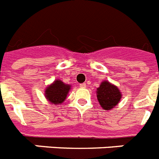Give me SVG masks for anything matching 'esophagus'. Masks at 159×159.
<instances>
[{"label": "esophagus", "instance_id": "1", "mask_svg": "<svg viewBox=\"0 0 159 159\" xmlns=\"http://www.w3.org/2000/svg\"><path fill=\"white\" fill-rule=\"evenodd\" d=\"M80 87H81V88H85V87H86V84H85V83L80 84Z\"/></svg>", "mask_w": 159, "mask_h": 159}]
</instances>
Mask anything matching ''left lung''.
Returning a JSON list of instances; mask_svg holds the SVG:
<instances>
[{
  "instance_id": "8db88e82",
  "label": "left lung",
  "mask_w": 159,
  "mask_h": 159,
  "mask_svg": "<svg viewBox=\"0 0 159 159\" xmlns=\"http://www.w3.org/2000/svg\"><path fill=\"white\" fill-rule=\"evenodd\" d=\"M97 98L100 106L105 110L115 107L121 98V93L116 86L108 81L102 82L97 89Z\"/></svg>"
}]
</instances>
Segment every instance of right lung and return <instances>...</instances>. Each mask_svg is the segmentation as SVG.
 <instances>
[{
  "label": "right lung",
  "mask_w": 159,
  "mask_h": 159,
  "mask_svg": "<svg viewBox=\"0 0 159 159\" xmlns=\"http://www.w3.org/2000/svg\"><path fill=\"white\" fill-rule=\"evenodd\" d=\"M71 86L57 80L45 89V97L53 105H58L66 100Z\"/></svg>",
  "instance_id": "obj_1"
}]
</instances>
